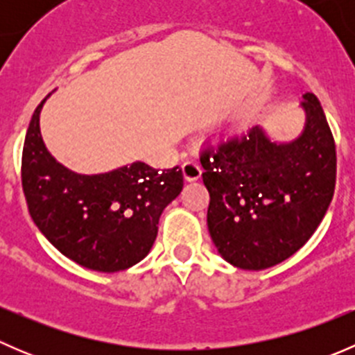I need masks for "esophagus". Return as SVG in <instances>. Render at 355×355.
<instances>
[{
  "mask_svg": "<svg viewBox=\"0 0 355 355\" xmlns=\"http://www.w3.org/2000/svg\"><path fill=\"white\" fill-rule=\"evenodd\" d=\"M182 170H184V177L187 182L198 180V178L200 177V173H202V168H200L199 161H196V159L185 161L184 166H182Z\"/></svg>",
  "mask_w": 355,
  "mask_h": 355,
  "instance_id": "obj_1",
  "label": "esophagus"
}]
</instances>
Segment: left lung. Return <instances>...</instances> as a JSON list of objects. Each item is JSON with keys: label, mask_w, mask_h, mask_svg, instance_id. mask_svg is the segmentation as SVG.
<instances>
[{"label": "left lung", "mask_w": 355, "mask_h": 355, "mask_svg": "<svg viewBox=\"0 0 355 355\" xmlns=\"http://www.w3.org/2000/svg\"><path fill=\"white\" fill-rule=\"evenodd\" d=\"M306 127L277 144L261 127L221 134L200 151L209 192L207 228L225 261L266 270L295 254L320 227L333 199L336 149L324 111L304 94Z\"/></svg>", "instance_id": "obj_1"}]
</instances>
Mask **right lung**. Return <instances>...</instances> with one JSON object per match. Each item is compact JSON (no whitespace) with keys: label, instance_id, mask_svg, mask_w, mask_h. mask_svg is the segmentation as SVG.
<instances>
[{"label":"right lung","instance_id":"right-lung-1","mask_svg":"<svg viewBox=\"0 0 355 355\" xmlns=\"http://www.w3.org/2000/svg\"><path fill=\"white\" fill-rule=\"evenodd\" d=\"M42 99L32 114L22 153L28 213L63 256L103 273L144 259L164 207L184 187L178 166L157 171L142 161L99 175H78L46 149L39 128Z\"/></svg>","mask_w":355,"mask_h":355}]
</instances>
